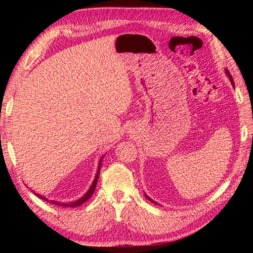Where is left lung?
Segmentation results:
<instances>
[{
  "instance_id": "8db88e82",
  "label": "left lung",
  "mask_w": 253,
  "mask_h": 253,
  "mask_svg": "<svg viewBox=\"0 0 253 253\" xmlns=\"http://www.w3.org/2000/svg\"><path fill=\"white\" fill-rule=\"evenodd\" d=\"M226 75H228V76H229V78H230V80H231V83H232V84H233V87H234V83H233V79H232V76H231V75H230V72H229V71H228V70H226ZM146 198H147V199H148V200H149V201H152V202H153V203H156V202H154V201H153V200H152V199H149V198H148V196H147V195H146Z\"/></svg>"
}]
</instances>
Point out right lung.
<instances>
[{
    "label": "right lung",
    "mask_w": 253,
    "mask_h": 253,
    "mask_svg": "<svg viewBox=\"0 0 253 253\" xmlns=\"http://www.w3.org/2000/svg\"><path fill=\"white\" fill-rule=\"evenodd\" d=\"M100 168H101V161L99 163V165H98V170H97V174H96V177H95V181L92 182L90 188H89L87 193H85L83 198L75 201V202H70V203H60V202H54V201H49L48 199L43 198V196H41L39 194H37L39 198H41L42 200L44 201H49V202H51L52 204H55V205H61V207H67V208H76V207H79V205H81L83 203H84L85 201H87L90 196L93 194V192H95L96 190V185H97V182H98V177H99V173H100Z\"/></svg>",
    "instance_id": "1"
}]
</instances>
